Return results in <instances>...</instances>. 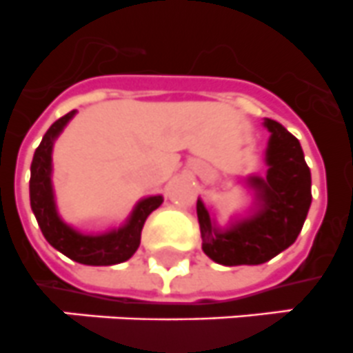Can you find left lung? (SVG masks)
Segmentation results:
<instances>
[{
    "label": "left lung",
    "instance_id": "1",
    "mask_svg": "<svg viewBox=\"0 0 353 353\" xmlns=\"http://www.w3.org/2000/svg\"><path fill=\"white\" fill-rule=\"evenodd\" d=\"M263 126L271 132L265 149V177L250 176L255 192L252 216L221 230L212 223L202 200H196L202 250L221 265H259L295 243L311 205V172L299 141L274 119Z\"/></svg>",
    "mask_w": 353,
    "mask_h": 353
}]
</instances>
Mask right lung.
<instances>
[{"label": "right lung", "mask_w": 353, "mask_h": 353, "mask_svg": "<svg viewBox=\"0 0 353 353\" xmlns=\"http://www.w3.org/2000/svg\"><path fill=\"white\" fill-rule=\"evenodd\" d=\"M75 116V110L65 114L54 123L42 142L34 151L31 161L30 202L33 214L42 230L43 237L52 248L84 265H114L128 260L137 252L141 244V232L148 216L158 209L163 196H145L139 200L125 225L103 234H82L66 225L58 214L52 190V145L68 121Z\"/></svg>", "instance_id": "right-lung-1"}]
</instances>
